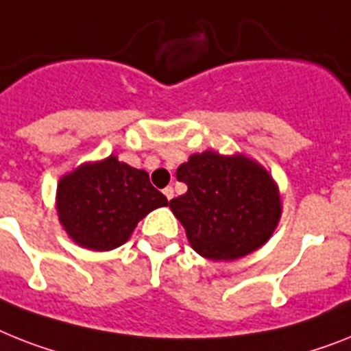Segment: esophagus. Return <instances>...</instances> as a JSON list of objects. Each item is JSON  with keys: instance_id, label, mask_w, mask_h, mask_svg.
I'll list each match as a JSON object with an SVG mask.
<instances>
[{"instance_id": "esophagus-1", "label": "esophagus", "mask_w": 351, "mask_h": 351, "mask_svg": "<svg viewBox=\"0 0 351 351\" xmlns=\"http://www.w3.org/2000/svg\"><path fill=\"white\" fill-rule=\"evenodd\" d=\"M163 193H165V197H167V199H169V201H170V199H172V197H173V188L172 186H167L163 190Z\"/></svg>"}]
</instances>
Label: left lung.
<instances>
[{
    "label": "left lung",
    "instance_id": "left-lung-1",
    "mask_svg": "<svg viewBox=\"0 0 351 351\" xmlns=\"http://www.w3.org/2000/svg\"><path fill=\"white\" fill-rule=\"evenodd\" d=\"M188 186L170 201L195 253L239 260L262 247L278 228L282 197L273 176L245 154H192L176 172Z\"/></svg>",
    "mask_w": 351,
    "mask_h": 351
}]
</instances>
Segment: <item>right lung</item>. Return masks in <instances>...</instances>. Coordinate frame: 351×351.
<instances>
[{
    "label": "right lung",
    "mask_w": 351,
    "mask_h": 351,
    "mask_svg": "<svg viewBox=\"0 0 351 351\" xmlns=\"http://www.w3.org/2000/svg\"><path fill=\"white\" fill-rule=\"evenodd\" d=\"M161 206H169V201L150 184L149 173L118 161L114 154L64 173L55 195L62 230L91 251L125 244L138 222Z\"/></svg>",
    "instance_id": "right-lung-1"
}]
</instances>
